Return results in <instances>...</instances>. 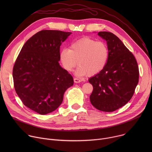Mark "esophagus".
<instances>
[{
	"label": "esophagus",
	"mask_w": 152,
	"mask_h": 152,
	"mask_svg": "<svg viewBox=\"0 0 152 152\" xmlns=\"http://www.w3.org/2000/svg\"><path fill=\"white\" fill-rule=\"evenodd\" d=\"M74 82L75 83H80L81 82V80L79 79V78H77V77H75L74 78Z\"/></svg>",
	"instance_id": "obj_1"
}]
</instances>
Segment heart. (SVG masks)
Listing matches in <instances>:
<instances>
[{
	"label": "heart",
	"mask_w": 152,
	"mask_h": 152,
	"mask_svg": "<svg viewBox=\"0 0 152 152\" xmlns=\"http://www.w3.org/2000/svg\"><path fill=\"white\" fill-rule=\"evenodd\" d=\"M108 56L109 49L105 42L88 37L73 42L70 49L64 48L59 53L66 70L71 72L77 64L79 65L75 72L79 76L99 73L105 67Z\"/></svg>",
	"instance_id": "b5f03b06"
}]
</instances>
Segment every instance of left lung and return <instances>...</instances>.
I'll use <instances>...</instances> for the list:
<instances>
[{"label":"left lung","mask_w":152,"mask_h":152,"mask_svg":"<svg viewBox=\"0 0 152 152\" xmlns=\"http://www.w3.org/2000/svg\"><path fill=\"white\" fill-rule=\"evenodd\" d=\"M105 39L109 56L104 69L89 79L93 86L90 99L96 109L113 112L132 97L139 80V69L134 55L114 34L99 32Z\"/></svg>","instance_id":"left-lung-1"}]
</instances>
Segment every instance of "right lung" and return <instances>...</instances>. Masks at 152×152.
<instances>
[{"label": "right lung", "mask_w": 152, "mask_h": 152, "mask_svg": "<svg viewBox=\"0 0 152 152\" xmlns=\"http://www.w3.org/2000/svg\"><path fill=\"white\" fill-rule=\"evenodd\" d=\"M72 34L42 30L31 37L18 55L12 70L14 86L23 103L45 115L56 110L74 81L59 64L60 46Z\"/></svg>", "instance_id": "obj_1"}]
</instances>
